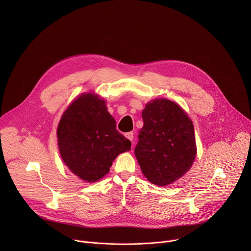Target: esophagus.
<instances>
[{
    "label": "esophagus",
    "instance_id": "1",
    "mask_svg": "<svg viewBox=\"0 0 251 251\" xmlns=\"http://www.w3.org/2000/svg\"><path fill=\"white\" fill-rule=\"evenodd\" d=\"M125 137L128 138L130 141H132L133 138H134V134H133V132H128V133L125 134Z\"/></svg>",
    "mask_w": 251,
    "mask_h": 251
}]
</instances>
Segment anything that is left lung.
Segmentation results:
<instances>
[{
  "instance_id": "1",
  "label": "left lung",
  "mask_w": 251,
  "mask_h": 251,
  "mask_svg": "<svg viewBox=\"0 0 251 251\" xmlns=\"http://www.w3.org/2000/svg\"><path fill=\"white\" fill-rule=\"evenodd\" d=\"M144 125L139 131L135 156L148 180L167 186L192 167L196 154L193 122L180 106L156 99L142 112Z\"/></svg>"
}]
</instances>
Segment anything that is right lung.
<instances>
[{"label":"right lung","mask_w":251,"mask_h":251,"mask_svg":"<svg viewBox=\"0 0 251 251\" xmlns=\"http://www.w3.org/2000/svg\"><path fill=\"white\" fill-rule=\"evenodd\" d=\"M57 141L68 169L85 182H96L109 172L115 158L131 149V142L117 129L105 101L82 94L64 111Z\"/></svg>","instance_id":"obj_1"}]
</instances>
